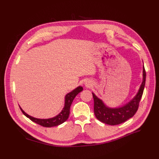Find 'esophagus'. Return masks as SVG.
Wrapping results in <instances>:
<instances>
[{
    "label": "esophagus",
    "instance_id": "34e87169",
    "mask_svg": "<svg viewBox=\"0 0 159 159\" xmlns=\"http://www.w3.org/2000/svg\"><path fill=\"white\" fill-rule=\"evenodd\" d=\"M85 85L87 88H91V86H92V84H91L90 81H85Z\"/></svg>",
    "mask_w": 159,
    "mask_h": 159
}]
</instances>
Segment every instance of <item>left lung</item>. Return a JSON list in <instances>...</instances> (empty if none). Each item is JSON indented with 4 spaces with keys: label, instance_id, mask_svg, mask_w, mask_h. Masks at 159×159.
Listing matches in <instances>:
<instances>
[{
    "label": "left lung",
    "instance_id": "8db88e82",
    "mask_svg": "<svg viewBox=\"0 0 159 159\" xmlns=\"http://www.w3.org/2000/svg\"><path fill=\"white\" fill-rule=\"evenodd\" d=\"M146 71L143 66V81L137 95L129 103L122 107L111 108L107 107L102 99L98 98L93 93L94 100V113L96 118L109 125H116L126 121L129 119L133 117L139 108V105L142 98L143 90L145 85Z\"/></svg>",
    "mask_w": 159,
    "mask_h": 159
}]
</instances>
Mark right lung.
Segmentation results:
<instances>
[{"label":"right lung","mask_w":159,"mask_h":159,"mask_svg":"<svg viewBox=\"0 0 159 159\" xmlns=\"http://www.w3.org/2000/svg\"><path fill=\"white\" fill-rule=\"evenodd\" d=\"M81 91H83V88L81 86H79L73 91H71V92L68 93L65 96V103L64 107L63 109L61 110V111L54 117L50 118V119H38L33 117L30 115H28L22 109L21 107L20 109L23 114L25 115L26 117L29 118L31 121L34 122L38 125H40L41 126L45 127H52L57 126L59 125L64 123L67 119L69 117L70 115V109L71 107V105L73 102V100L75 98V96L78 95L79 93H80Z\"/></svg>","instance_id":"obj_1"}]
</instances>
